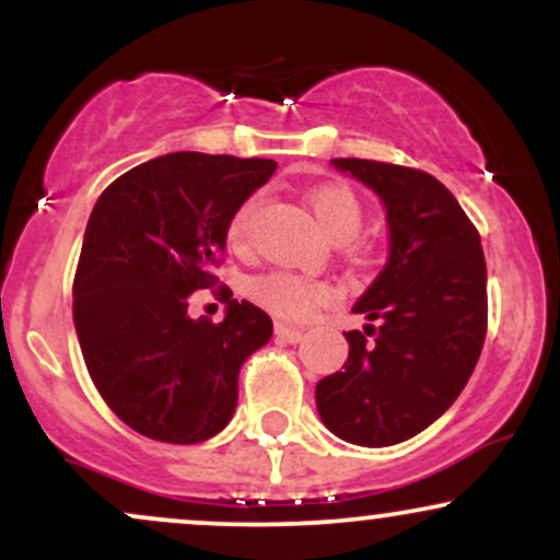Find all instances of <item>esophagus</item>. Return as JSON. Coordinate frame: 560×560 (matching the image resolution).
<instances>
[{
	"instance_id": "obj_1",
	"label": "esophagus",
	"mask_w": 560,
	"mask_h": 560,
	"mask_svg": "<svg viewBox=\"0 0 560 560\" xmlns=\"http://www.w3.org/2000/svg\"><path fill=\"white\" fill-rule=\"evenodd\" d=\"M276 337L284 339L289 345H298L302 342V337H305V329H300V326H289V324H276Z\"/></svg>"
}]
</instances>
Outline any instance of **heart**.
Listing matches in <instances>:
<instances>
[{"label": "heart", "mask_w": 560, "mask_h": 560, "mask_svg": "<svg viewBox=\"0 0 560 560\" xmlns=\"http://www.w3.org/2000/svg\"><path fill=\"white\" fill-rule=\"evenodd\" d=\"M307 205H311L320 231H324L331 242L352 240L363 223L361 202H358V197L352 195L347 186H318V189H313L311 195H307ZM255 210H258V197H249L247 202L236 210V215L231 218V244L240 247L244 242ZM249 292H253V298L258 300L262 307H268V311L281 318H305L313 307L331 298V289L326 281L292 271H271L260 276V279L253 281Z\"/></svg>", "instance_id": "obj_1"}]
</instances>
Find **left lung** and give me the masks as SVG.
I'll use <instances>...</instances> for the list:
<instances>
[{
    "label": "left lung",
    "instance_id": "8db88e82",
    "mask_svg": "<svg viewBox=\"0 0 560 560\" xmlns=\"http://www.w3.org/2000/svg\"><path fill=\"white\" fill-rule=\"evenodd\" d=\"M387 210L389 258L352 305L369 324L347 331L342 371L316 384L320 421L350 445L389 447L455 402L487 334V266L479 231L432 173L334 158Z\"/></svg>",
    "mask_w": 560,
    "mask_h": 560
}]
</instances>
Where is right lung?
Wrapping results in <instances>:
<instances>
[{
  "instance_id": "obj_1",
  "label": "right lung",
  "mask_w": 560,
  "mask_h": 560,
  "mask_svg": "<svg viewBox=\"0 0 560 560\" xmlns=\"http://www.w3.org/2000/svg\"><path fill=\"white\" fill-rule=\"evenodd\" d=\"M273 171V160L171 152L96 199L73 324L94 387L133 432L195 445L234 416L240 369L271 339V318L231 292L221 324L186 307L191 292L215 284L231 218Z\"/></svg>"
}]
</instances>
